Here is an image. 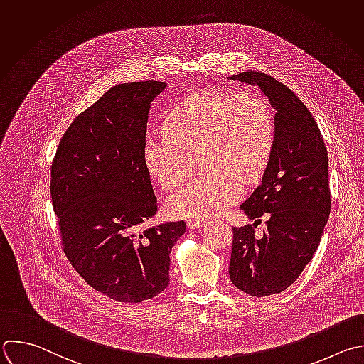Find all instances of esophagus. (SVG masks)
Segmentation results:
<instances>
[{
    "mask_svg": "<svg viewBox=\"0 0 364 364\" xmlns=\"http://www.w3.org/2000/svg\"><path fill=\"white\" fill-rule=\"evenodd\" d=\"M204 223V218L203 217H194V218H188L187 220V225L188 228H200Z\"/></svg>",
    "mask_w": 364,
    "mask_h": 364,
    "instance_id": "obj_1",
    "label": "esophagus"
}]
</instances>
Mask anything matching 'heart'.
I'll use <instances>...</instances> for the list:
<instances>
[{
	"instance_id": "b5f03b06",
	"label": "heart",
	"mask_w": 364,
	"mask_h": 364,
	"mask_svg": "<svg viewBox=\"0 0 364 364\" xmlns=\"http://www.w3.org/2000/svg\"><path fill=\"white\" fill-rule=\"evenodd\" d=\"M166 137L147 140L144 161L151 177L174 190L197 170L201 174L173 194L177 217L217 214L235 201L243 184L264 173L276 139L274 114L255 91L194 92L167 114Z\"/></svg>"
}]
</instances>
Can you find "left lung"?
Segmentation results:
<instances>
[{"label": "left lung", "instance_id": "left-lung-1", "mask_svg": "<svg viewBox=\"0 0 364 364\" xmlns=\"http://www.w3.org/2000/svg\"><path fill=\"white\" fill-rule=\"evenodd\" d=\"M231 78L256 82L276 108L262 184L240 205L250 220L267 215V228L257 237L256 225L234 227L228 266L237 289L264 297L291 286L317 250L331 208L328 154L316 119L287 85L255 70Z\"/></svg>", "mask_w": 364, "mask_h": 364}]
</instances>
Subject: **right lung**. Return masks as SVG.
Here are the masks:
<instances>
[{
  "label": "right lung",
  "instance_id": "add662e5",
  "mask_svg": "<svg viewBox=\"0 0 364 364\" xmlns=\"http://www.w3.org/2000/svg\"><path fill=\"white\" fill-rule=\"evenodd\" d=\"M167 87L139 81L109 88L71 123L51 164V200L63 250L97 291L141 303L170 282V252L186 221L150 227L159 203L144 161L149 109Z\"/></svg>",
  "mask_w": 364,
  "mask_h": 364
}]
</instances>
